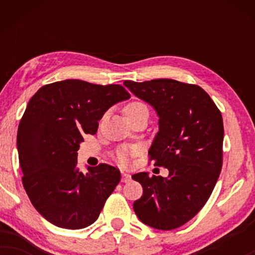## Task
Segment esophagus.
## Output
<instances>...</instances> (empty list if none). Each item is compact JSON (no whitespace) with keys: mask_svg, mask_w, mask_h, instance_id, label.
Returning <instances> with one entry per match:
<instances>
[{"mask_svg":"<svg viewBox=\"0 0 255 255\" xmlns=\"http://www.w3.org/2000/svg\"><path fill=\"white\" fill-rule=\"evenodd\" d=\"M131 181V175L130 174H128V173H122V182H124V183H127V182H130Z\"/></svg>","mask_w":255,"mask_h":255,"instance_id":"1","label":"esophagus"}]
</instances>
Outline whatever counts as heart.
Returning <instances> with one entry per match:
<instances>
[{"mask_svg":"<svg viewBox=\"0 0 255 255\" xmlns=\"http://www.w3.org/2000/svg\"><path fill=\"white\" fill-rule=\"evenodd\" d=\"M141 109H147L145 104L140 102H130L127 104L124 108V114L125 116H130V115L137 113V111ZM137 154V149L134 147H130V146H121V147L117 148L116 151V160L121 165H128V162L131 161L132 156Z\"/></svg>","mask_w":255,"mask_h":255,"instance_id":"obj_1","label":"heart"}]
</instances>
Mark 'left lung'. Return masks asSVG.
I'll list each match as a JSON object with an SVG mask.
<instances>
[{"instance_id":"1","label":"left lung","mask_w":255,"mask_h":255,"mask_svg":"<svg viewBox=\"0 0 255 255\" xmlns=\"http://www.w3.org/2000/svg\"><path fill=\"white\" fill-rule=\"evenodd\" d=\"M159 116V132L148 151L167 177L138 173L132 179L142 187L133 203L146 225L168 231L198 214L214 190L223 166L224 127L219 109L200 86L172 79L124 81Z\"/></svg>"}]
</instances>
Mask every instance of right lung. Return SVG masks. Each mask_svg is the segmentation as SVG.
I'll return each instance as SVG.
<instances>
[{"mask_svg":"<svg viewBox=\"0 0 255 255\" xmlns=\"http://www.w3.org/2000/svg\"><path fill=\"white\" fill-rule=\"evenodd\" d=\"M128 97L121 85L82 80L45 85L31 97L17 132L22 181L31 203L52 224L79 230L99 218L121 172L100 163L83 174L76 159L80 142L96 133L111 106Z\"/></svg>","mask_w":255,"mask_h":255,"instance_id":"obj_1","label":"right lung"}]
</instances>
